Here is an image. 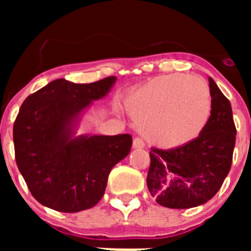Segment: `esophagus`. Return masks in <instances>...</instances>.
<instances>
[{
	"mask_svg": "<svg viewBox=\"0 0 251 251\" xmlns=\"http://www.w3.org/2000/svg\"><path fill=\"white\" fill-rule=\"evenodd\" d=\"M133 148L134 150H142V148H145V143L141 138H134L133 139Z\"/></svg>",
	"mask_w": 251,
	"mask_h": 251,
	"instance_id": "34e87169",
	"label": "esophagus"
}]
</instances>
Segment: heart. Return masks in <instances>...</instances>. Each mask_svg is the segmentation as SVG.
Segmentation results:
<instances>
[{"mask_svg":"<svg viewBox=\"0 0 251 251\" xmlns=\"http://www.w3.org/2000/svg\"><path fill=\"white\" fill-rule=\"evenodd\" d=\"M126 109L141 134L163 148L188 145L211 118L212 99L202 77L168 74L152 77L130 92Z\"/></svg>","mask_w":251,"mask_h":251,"instance_id":"1","label":"heart"}]
</instances>
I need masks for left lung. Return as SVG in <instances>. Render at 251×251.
<instances>
[{"mask_svg": "<svg viewBox=\"0 0 251 251\" xmlns=\"http://www.w3.org/2000/svg\"><path fill=\"white\" fill-rule=\"evenodd\" d=\"M211 118L188 145L171 150L152 148L147 186L159 205L191 208L211 200L229 174L235 147L231 104L212 77Z\"/></svg>", "mask_w": 251, "mask_h": 251, "instance_id": "obj_1", "label": "left lung"}]
</instances>
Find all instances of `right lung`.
Segmentation results:
<instances>
[{
    "instance_id": "1",
    "label": "right lung",
    "mask_w": 251,
    "mask_h": 251,
    "mask_svg": "<svg viewBox=\"0 0 251 251\" xmlns=\"http://www.w3.org/2000/svg\"><path fill=\"white\" fill-rule=\"evenodd\" d=\"M115 76L90 84L56 79L28 95L13 124L16 163L31 195L60 212L101 200L110 171L129 154L130 134H80L81 117L109 94Z\"/></svg>"
}]
</instances>
